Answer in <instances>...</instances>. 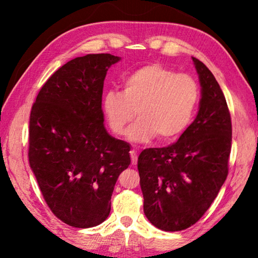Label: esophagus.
Wrapping results in <instances>:
<instances>
[{
  "instance_id": "34e87169",
  "label": "esophagus",
  "mask_w": 258,
  "mask_h": 258,
  "mask_svg": "<svg viewBox=\"0 0 258 258\" xmlns=\"http://www.w3.org/2000/svg\"><path fill=\"white\" fill-rule=\"evenodd\" d=\"M130 157H132V164L136 165L137 164V154L135 150H130Z\"/></svg>"
}]
</instances>
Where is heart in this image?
Segmentation results:
<instances>
[{
	"label": "heart",
	"instance_id": "heart-1",
	"mask_svg": "<svg viewBox=\"0 0 258 258\" xmlns=\"http://www.w3.org/2000/svg\"><path fill=\"white\" fill-rule=\"evenodd\" d=\"M200 101V87L185 74L154 63L129 74L123 91L109 90L102 98V110L109 128L122 135L136 115L137 121L126 132L134 143H147L157 135L171 141L191 122Z\"/></svg>",
	"mask_w": 258,
	"mask_h": 258
}]
</instances>
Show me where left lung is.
<instances>
[{"mask_svg":"<svg viewBox=\"0 0 258 258\" xmlns=\"http://www.w3.org/2000/svg\"><path fill=\"white\" fill-rule=\"evenodd\" d=\"M201 84L196 118L169 147L140 154L137 168L143 211L155 227L179 231L195 224L209 209L228 176L231 118L213 73L192 57Z\"/></svg>","mask_w":258,"mask_h":258,"instance_id":"obj_1","label":"left lung"}]
</instances>
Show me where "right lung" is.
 I'll use <instances>...</instances> for the list:
<instances>
[{"label":"right lung","instance_id":"1","mask_svg":"<svg viewBox=\"0 0 258 258\" xmlns=\"http://www.w3.org/2000/svg\"><path fill=\"white\" fill-rule=\"evenodd\" d=\"M121 57L88 54L67 62L38 93L29 122V163L48 207L75 228L107 220L130 146L109 135L102 110L108 69Z\"/></svg>","mask_w":258,"mask_h":258}]
</instances>
